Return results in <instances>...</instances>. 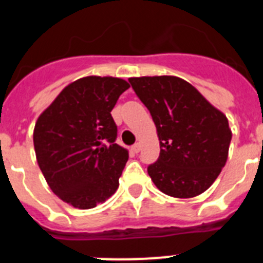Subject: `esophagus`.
<instances>
[{"label":"esophagus","instance_id":"obj_1","mask_svg":"<svg viewBox=\"0 0 263 263\" xmlns=\"http://www.w3.org/2000/svg\"><path fill=\"white\" fill-rule=\"evenodd\" d=\"M139 150H141V145H139V143H136V145L134 146H132V152L133 153H139Z\"/></svg>","mask_w":263,"mask_h":263}]
</instances>
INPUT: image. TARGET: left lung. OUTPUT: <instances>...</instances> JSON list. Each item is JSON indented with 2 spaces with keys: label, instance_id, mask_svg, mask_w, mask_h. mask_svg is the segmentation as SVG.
<instances>
[{
  "label": "left lung",
  "instance_id": "left-lung-1",
  "mask_svg": "<svg viewBox=\"0 0 263 263\" xmlns=\"http://www.w3.org/2000/svg\"><path fill=\"white\" fill-rule=\"evenodd\" d=\"M157 126L160 154L147 173L159 191L178 199L203 194L228 159L227 116L188 81L176 76L130 78Z\"/></svg>",
  "mask_w": 263,
  "mask_h": 263
}]
</instances>
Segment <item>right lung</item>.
Returning a JSON list of instances; mask_svg holds the SVG:
<instances>
[{"label":"right lung","instance_id":"1","mask_svg":"<svg viewBox=\"0 0 263 263\" xmlns=\"http://www.w3.org/2000/svg\"><path fill=\"white\" fill-rule=\"evenodd\" d=\"M129 87L120 78L85 76L67 85L36 120L39 168L53 194L73 208H95L117 191L129 152L115 143L110 111Z\"/></svg>","mask_w":263,"mask_h":263}]
</instances>
